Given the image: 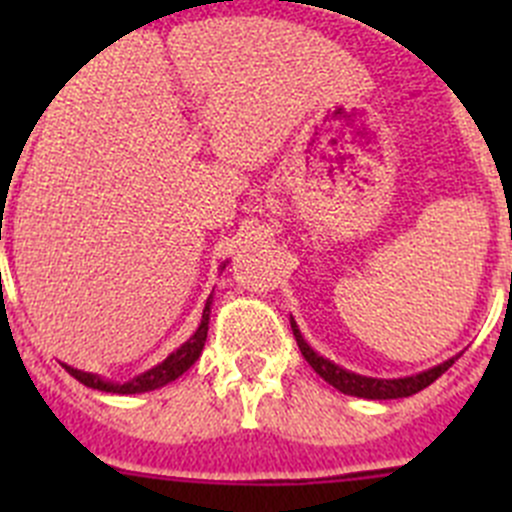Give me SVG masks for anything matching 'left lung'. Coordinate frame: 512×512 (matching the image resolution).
Masks as SVG:
<instances>
[{
  "label": "left lung",
  "instance_id": "8db88e82",
  "mask_svg": "<svg viewBox=\"0 0 512 512\" xmlns=\"http://www.w3.org/2000/svg\"><path fill=\"white\" fill-rule=\"evenodd\" d=\"M292 323V333L297 338V346H300L302 356H305L307 364L320 374L328 384H333L338 392L343 395H351V397H364V400H397V397H410L415 392L425 390L428 384L436 382L461 354L451 356L449 361H443V364L431 366V369H425L420 374H410V377H397V379H379V377H364V374H356V372H348L343 366L333 364L330 359L320 356L310 343L305 341V336L300 333L297 328L295 318H289Z\"/></svg>",
  "mask_w": 512,
  "mask_h": 512
}]
</instances>
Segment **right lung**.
Masks as SVG:
<instances>
[{
    "instance_id": "obj_1",
    "label": "right lung",
    "mask_w": 512,
    "mask_h": 512,
    "mask_svg": "<svg viewBox=\"0 0 512 512\" xmlns=\"http://www.w3.org/2000/svg\"><path fill=\"white\" fill-rule=\"evenodd\" d=\"M225 264H228V261H225ZM225 264L220 266V269H225ZM210 307H212V295L207 297L200 325H197V330L189 336V341H184L182 346L176 348L174 354L166 356L161 364H156L153 369H148V372L138 374V377H133L130 382L120 384V382H112V379L99 377V374L81 372V369H74V366H66V364L63 366H66V372H69L74 379H79L81 384H87V387H92V390H99V392H112V395H140V392H151V390H158V387H166L169 382L182 377L189 366L200 359L202 348H205V341H207V328H210Z\"/></svg>"
}]
</instances>
